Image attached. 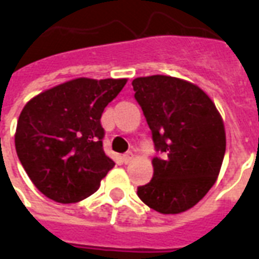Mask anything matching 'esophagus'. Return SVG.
Wrapping results in <instances>:
<instances>
[{
    "label": "esophagus",
    "mask_w": 259,
    "mask_h": 259,
    "mask_svg": "<svg viewBox=\"0 0 259 259\" xmlns=\"http://www.w3.org/2000/svg\"><path fill=\"white\" fill-rule=\"evenodd\" d=\"M133 159H134L133 152H127V153H125V155L122 156V160H123V163H125V164H129L130 161L133 160Z\"/></svg>",
    "instance_id": "34e87169"
}]
</instances>
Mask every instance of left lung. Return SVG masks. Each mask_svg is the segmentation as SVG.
I'll use <instances>...</instances> for the list:
<instances>
[{
	"instance_id": "obj_1",
	"label": "left lung",
	"mask_w": 259,
	"mask_h": 259,
	"mask_svg": "<svg viewBox=\"0 0 259 259\" xmlns=\"http://www.w3.org/2000/svg\"><path fill=\"white\" fill-rule=\"evenodd\" d=\"M134 98L143 108L156 151L151 182L137 194L149 208L177 214L193 208L214 185L226 153V130L208 95L177 77H137Z\"/></svg>"
}]
</instances>
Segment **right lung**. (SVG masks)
I'll use <instances>...</instances> for the list:
<instances>
[{
    "label": "right lung",
    "mask_w": 259,
    "mask_h": 259,
    "mask_svg": "<svg viewBox=\"0 0 259 259\" xmlns=\"http://www.w3.org/2000/svg\"><path fill=\"white\" fill-rule=\"evenodd\" d=\"M126 81L74 78L24 106L16 127V152L29 179L50 200H84L115 165L103 151L100 118Z\"/></svg>",
    "instance_id": "right-lung-1"
}]
</instances>
